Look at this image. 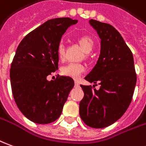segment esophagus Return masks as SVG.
<instances>
[{"label": "esophagus", "instance_id": "obj_1", "mask_svg": "<svg viewBox=\"0 0 146 146\" xmlns=\"http://www.w3.org/2000/svg\"><path fill=\"white\" fill-rule=\"evenodd\" d=\"M75 86L76 87H79L80 86V84L78 82V80H75Z\"/></svg>", "mask_w": 146, "mask_h": 146}]
</instances>
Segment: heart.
Here are the masks:
<instances>
[{"label": "heart", "mask_w": 146, "mask_h": 146, "mask_svg": "<svg viewBox=\"0 0 146 146\" xmlns=\"http://www.w3.org/2000/svg\"><path fill=\"white\" fill-rule=\"evenodd\" d=\"M78 43L80 44L81 48L83 49L84 51L86 53H89L94 47V41L93 39L89 36L84 35L78 38ZM57 54L58 57L60 60H63L65 57V47L62 43H60L58 46L57 49ZM85 68L82 64L80 63H70L66 65L62 69V73L63 75L67 76H70L72 78H78L79 76L84 72Z\"/></svg>", "instance_id": "b5f03b06"}]
</instances>
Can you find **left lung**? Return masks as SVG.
Masks as SVG:
<instances>
[{
	"instance_id": "8db88e82",
	"label": "left lung",
	"mask_w": 146,
	"mask_h": 146,
	"mask_svg": "<svg viewBox=\"0 0 146 146\" xmlns=\"http://www.w3.org/2000/svg\"><path fill=\"white\" fill-rule=\"evenodd\" d=\"M101 39L97 63L84 79L100 88L80 85L84 98L79 112L83 122L92 128H104L119 119L126 112L136 85L133 54L122 35L108 23L89 20Z\"/></svg>"
}]
</instances>
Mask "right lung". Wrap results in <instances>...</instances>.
<instances>
[{"instance_id": "obj_1", "label": "right lung", "mask_w": 146, "mask_h": 146, "mask_svg": "<svg viewBox=\"0 0 146 146\" xmlns=\"http://www.w3.org/2000/svg\"><path fill=\"white\" fill-rule=\"evenodd\" d=\"M77 20H47L23 38L16 49L10 69V82L20 111L33 123L47 124L58 119L70 92L72 77H46L58 69V46L68 27Z\"/></svg>"}]
</instances>
